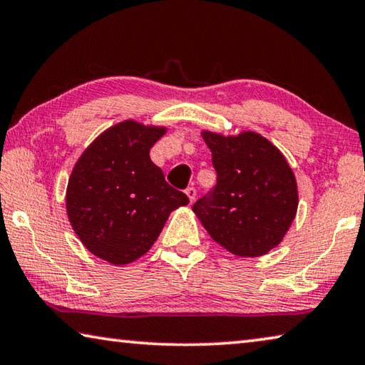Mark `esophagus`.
Segmentation results:
<instances>
[{
	"mask_svg": "<svg viewBox=\"0 0 365 365\" xmlns=\"http://www.w3.org/2000/svg\"><path fill=\"white\" fill-rule=\"evenodd\" d=\"M185 193H187L190 202L195 201V197H196V188L195 187H188L187 190H185Z\"/></svg>",
	"mask_w": 365,
	"mask_h": 365,
	"instance_id": "34e87169",
	"label": "esophagus"
}]
</instances>
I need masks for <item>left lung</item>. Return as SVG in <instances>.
I'll list each match as a JSON object with an SVG mask.
<instances>
[{"label": "left lung", "instance_id": "1", "mask_svg": "<svg viewBox=\"0 0 365 365\" xmlns=\"http://www.w3.org/2000/svg\"><path fill=\"white\" fill-rule=\"evenodd\" d=\"M217 183L193 211L215 243L233 255L257 257L279 245L296 215L293 170L277 148L255 132L238 137L202 133Z\"/></svg>", "mask_w": 365, "mask_h": 365}]
</instances>
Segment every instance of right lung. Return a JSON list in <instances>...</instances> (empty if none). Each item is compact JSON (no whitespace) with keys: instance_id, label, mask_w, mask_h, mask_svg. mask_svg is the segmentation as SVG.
Returning a JSON list of instances; mask_svg holds the SVG:
<instances>
[{"instance_id":"right-lung-1","label":"right lung","mask_w":365,"mask_h":365,"mask_svg":"<svg viewBox=\"0 0 365 365\" xmlns=\"http://www.w3.org/2000/svg\"><path fill=\"white\" fill-rule=\"evenodd\" d=\"M164 133L133 120L117 123L86 148L72 170L67 215L85 248L110 264L137 261L169 214L188 205L150 158Z\"/></svg>"}]
</instances>
